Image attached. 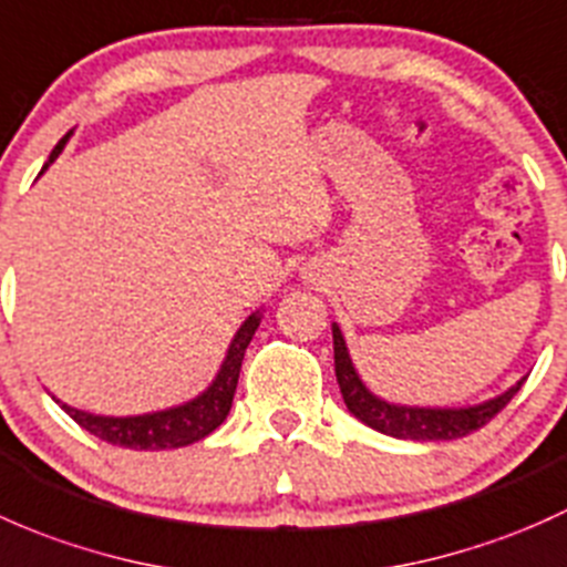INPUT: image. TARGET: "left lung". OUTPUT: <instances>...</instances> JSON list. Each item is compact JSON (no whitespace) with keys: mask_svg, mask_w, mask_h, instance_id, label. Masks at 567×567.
Here are the masks:
<instances>
[{"mask_svg":"<svg viewBox=\"0 0 567 567\" xmlns=\"http://www.w3.org/2000/svg\"><path fill=\"white\" fill-rule=\"evenodd\" d=\"M332 349H336V377L338 388H341L343 404L358 420H363L371 429L382 431L388 436H399V440H417V442H440V440H458V436L472 434V431L483 429L494 414L505 410L511 404L513 395L522 390L524 379L513 384L507 393L497 399L486 401V404L470 406V410H420V406H393L388 401L377 399L363 382H360L358 371H354L352 360H349L347 343H343L341 330L332 324Z\"/></svg>","mask_w":567,"mask_h":567,"instance_id":"1","label":"left lung"}]
</instances>
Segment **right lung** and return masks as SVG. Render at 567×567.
I'll list each match as a JSON object with an SVG mask.
<instances>
[{
	"mask_svg": "<svg viewBox=\"0 0 567 567\" xmlns=\"http://www.w3.org/2000/svg\"><path fill=\"white\" fill-rule=\"evenodd\" d=\"M70 133L65 138H60V144L51 150L43 168H49V163H54V157L62 153ZM256 327H259V317L254 313V317L245 319V324L237 330L235 341H231L229 347V354H226L224 365H220L218 377L209 384L207 393L188 401V404L174 406V410L166 412L138 414V417H101V414L73 410V406L68 404H62V410H65L81 429L95 434L97 440L111 442V445L133 447V451H168V447L194 445V442L213 434V431L224 423L226 414H229L231 399H235L237 390V379H240L245 349H248Z\"/></svg>",
	"mask_w": 567,
	"mask_h": 567,
	"instance_id": "add662e5",
	"label": "right lung"
}]
</instances>
